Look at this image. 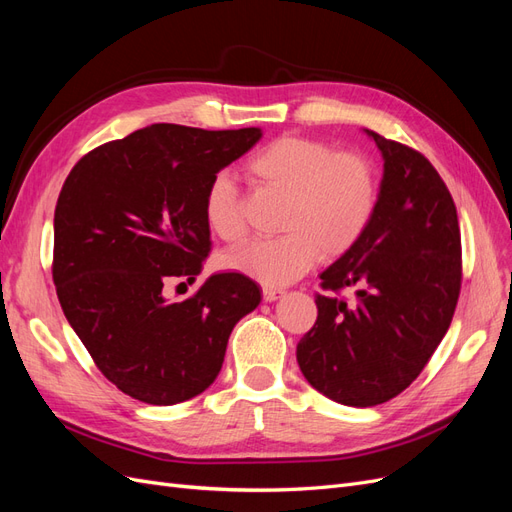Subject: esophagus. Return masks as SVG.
Segmentation results:
<instances>
[{
    "label": "esophagus",
    "instance_id": "34e87169",
    "mask_svg": "<svg viewBox=\"0 0 512 512\" xmlns=\"http://www.w3.org/2000/svg\"><path fill=\"white\" fill-rule=\"evenodd\" d=\"M284 294V290H280V288H269V286H265L262 288V299H265L267 303H273V301H277Z\"/></svg>",
    "mask_w": 512,
    "mask_h": 512
}]
</instances>
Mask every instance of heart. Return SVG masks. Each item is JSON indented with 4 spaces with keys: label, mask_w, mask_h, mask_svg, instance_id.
Listing matches in <instances>:
<instances>
[{
    "label": "heart",
    "mask_w": 512,
    "mask_h": 512,
    "mask_svg": "<svg viewBox=\"0 0 512 512\" xmlns=\"http://www.w3.org/2000/svg\"><path fill=\"white\" fill-rule=\"evenodd\" d=\"M258 185L286 194L284 235L252 239L222 256V265L262 286L292 284L324 256H342L359 243L376 209V168L356 151H335L305 136H282L245 164ZM209 230L224 241L243 235L241 196L226 173L203 196Z\"/></svg>",
    "instance_id": "obj_1"
}]
</instances>
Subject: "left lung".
<instances>
[{
	"instance_id": "obj_1",
	"label": "left lung",
	"mask_w": 512,
	"mask_h": 512,
	"mask_svg": "<svg viewBox=\"0 0 512 512\" xmlns=\"http://www.w3.org/2000/svg\"><path fill=\"white\" fill-rule=\"evenodd\" d=\"M374 138L384 175L374 215L352 250L320 273L318 318L297 344L305 380L337 404L397 397L436 352L461 290V232L446 183L406 145ZM356 285L357 305L335 291Z\"/></svg>"
}]
</instances>
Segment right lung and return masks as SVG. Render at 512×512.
Listing matches in <instances>:
<instances>
[{
  "mask_svg": "<svg viewBox=\"0 0 512 512\" xmlns=\"http://www.w3.org/2000/svg\"><path fill=\"white\" fill-rule=\"evenodd\" d=\"M260 128L200 130L153 123L74 164L55 207L57 299L102 374L151 406H173L218 378L235 324L260 288L215 273L185 301L211 252L209 181L260 141Z\"/></svg>",
  "mask_w": 512,
  "mask_h": 512,
  "instance_id": "add662e5",
  "label": "right lung"
}]
</instances>
